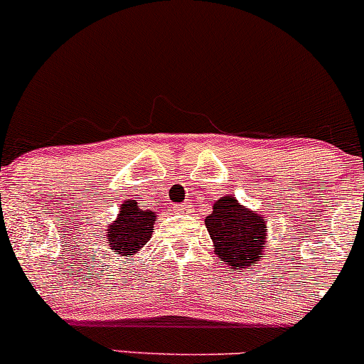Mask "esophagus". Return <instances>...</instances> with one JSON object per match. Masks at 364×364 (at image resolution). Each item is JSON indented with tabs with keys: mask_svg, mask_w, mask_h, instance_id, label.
<instances>
[{
	"mask_svg": "<svg viewBox=\"0 0 364 364\" xmlns=\"http://www.w3.org/2000/svg\"><path fill=\"white\" fill-rule=\"evenodd\" d=\"M189 208H191L189 203H182V205L177 206V212H189Z\"/></svg>",
	"mask_w": 364,
	"mask_h": 364,
	"instance_id": "34e87169",
	"label": "esophagus"
}]
</instances>
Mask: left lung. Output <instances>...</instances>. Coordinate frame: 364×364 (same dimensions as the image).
<instances>
[{
  "mask_svg": "<svg viewBox=\"0 0 364 364\" xmlns=\"http://www.w3.org/2000/svg\"><path fill=\"white\" fill-rule=\"evenodd\" d=\"M215 252L230 267H250L264 252L265 218L243 208L232 196H224L205 218Z\"/></svg>",
  "mask_w": 364,
  "mask_h": 364,
  "instance_id": "1",
  "label": "left lung"
}]
</instances>
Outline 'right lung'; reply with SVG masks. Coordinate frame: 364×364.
<instances>
[{
	"instance_id": "right-lung-1",
	"label": "right lung",
	"mask_w": 364,
	"mask_h": 364,
	"mask_svg": "<svg viewBox=\"0 0 364 364\" xmlns=\"http://www.w3.org/2000/svg\"><path fill=\"white\" fill-rule=\"evenodd\" d=\"M154 212L140 210L135 201L121 205L118 220L109 225L107 240L121 255H134L149 241L154 230Z\"/></svg>"
}]
</instances>
